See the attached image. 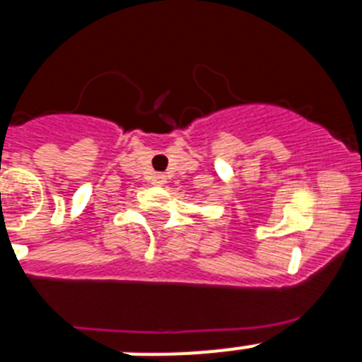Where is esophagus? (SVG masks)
<instances>
[{
	"label": "esophagus",
	"mask_w": 362,
	"mask_h": 362,
	"mask_svg": "<svg viewBox=\"0 0 362 362\" xmlns=\"http://www.w3.org/2000/svg\"><path fill=\"white\" fill-rule=\"evenodd\" d=\"M152 184H154V186H165L167 176L165 175H154L152 176Z\"/></svg>",
	"instance_id": "esophagus-1"
}]
</instances>
